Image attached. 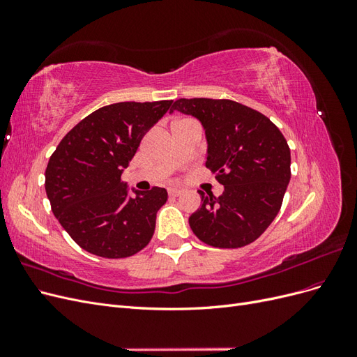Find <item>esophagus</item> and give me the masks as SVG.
Listing matches in <instances>:
<instances>
[{
	"label": "esophagus",
	"instance_id": "34e87169",
	"mask_svg": "<svg viewBox=\"0 0 357 357\" xmlns=\"http://www.w3.org/2000/svg\"><path fill=\"white\" fill-rule=\"evenodd\" d=\"M181 189H177V188H172V189H169L168 190V193H169V197H180L181 195Z\"/></svg>",
	"mask_w": 357,
	"mask_h": 357
}]
</instances>
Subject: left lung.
Instances as JSON below:
<instances>
[{
	"label": "left lung",
	"instance_id": "left-lung-1",
	"mask_svg": "<svg viewBox=\"0 0 357 357\" xmlns=\"http://www.w3.org/2000/svg\"><path fill=\"white\" fill-rule=\"evenodd\" d=\"M174 110L201 122L207 139L205 167L225 190L205 197L189 218L190 229L213 247L236 248L261 236L282 207L290 180V149L266 116L231 100L181 98Z\"/></svg>",
	"mask_w": 357,
	"mask_h": 357
}]
</instances>
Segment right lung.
<instances>
[{
    "instance_id": "1",
    "label": "right lung",
    "mask_w": 357,
    "mask_h": 357,
    "mask_svg": "<svg viewBox=\"0 0 357 357\" xmlns=\"http://www.w3.org/2000/svg\"><path fill=\"white\" fill-rule=\"evenodd\" d=\"M171 104L101 107L75 125L50 156L45 186L52 211L83 250L119 259L135 255L152 240L156 213L168 193L164 188L129 189L121 176Z\"/></svg>"
}]
</instances>
